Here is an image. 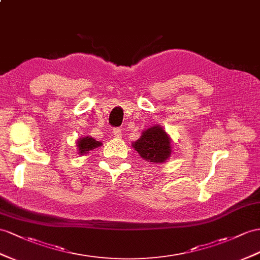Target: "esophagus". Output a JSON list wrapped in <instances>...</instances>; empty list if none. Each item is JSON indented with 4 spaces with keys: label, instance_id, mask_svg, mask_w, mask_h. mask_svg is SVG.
I'll list each match as a JSON object with an SVG mask.
<instances>
[{
    "label": "esophagus",
    "instance_id": "34e87169",
    "mask_svg": "<svg viewBox=\"0 0 260 260\" xmlns=\"http://www.w3.org/2000/svg\"><path fill=\"white\" fill-rule=\"evenodd\" d=\"M113 134H114L115 137H121L122 136V129L119 127L113 128Z\"/></svg>",
    "mask_w": 260,
    "mask_h": 260
}]
</instances>
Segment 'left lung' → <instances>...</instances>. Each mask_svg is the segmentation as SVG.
<instances>
[{
	"label": "left lung",
	"mask_w": 260,
	"mask_h": 260,
	"mask_svg": "<svg viewBox=\"0 0 260 260\" xmlns=\"http://www.w3.org/2000/svg\"><path fill=\"white\" fill-rule=\"evenodd\" d=\"M133 147L139 156L150 162L161 164L171 155L170 139L160 126H154L143 133Z\"/></svg>",
	"instance_id": "1"
}]
</instances>
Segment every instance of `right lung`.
I'll return each mask as SVG.
<instances>
[{
    "label": "right lung",
    "instance_id": "obj_1",
    "mask_svg": "<svg viewBox=\"0 0 260 260\" xmlns=\"http://www.w3.org/2000/svg\"><path fill=\"white\" fill-rule=\"evenodd\" d=\"M102 143H100L98 141H95L94 138L92 137H84V138H80L78 141V148H79V152L80 154H85L86 151L94 149L99 146H101Z\"/></svg>",
    "mask_w": 260,
    "mask_h": 260
}]
</instances>
